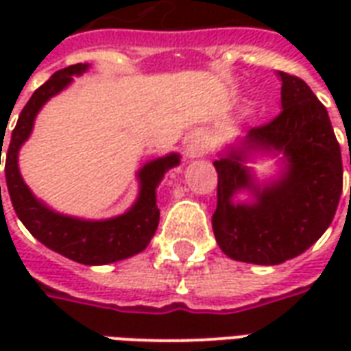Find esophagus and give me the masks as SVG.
<instances>
[{
  "instance_id": "34e87169",
  "label": "esophagus",
  "mask_w": 351,
  "mask_h": 351,
  "mask_svg": "<svg viewBox=\"0 0 351 351\" xmlns=\"http://www.w3.org/2000/svg\"><path fill=\"white\" fill-rule=\"evenodd\" d=\"M184 150H186V156L197 158L205 150V143L197 135H190V137H186V141H184Z\"/></svg>"
}]
</instances>
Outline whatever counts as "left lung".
Instances as JSON below:
<instances>
[{"instance_id":"obj_1","label":"left lung","mask_w":351,"mask_h":351,"mask_svg":"<svg viewBox=\"0 0 351 351\" xmlns=\"http://www.w3.org/2000/svg\"><path fill=\"white\" fill-rule=\"evenodd\" d=\"M278 77L280 114L252 128L214 161V237L228 258L244 263L280 265L301 256L331 226L342 193L340 145L327 108L304 80L284 71ZM258 153L280 160L279 175L265 183L245 165ZM241 191L251 193L250 202L234 201Z\"/></svg>"}]
</instances>
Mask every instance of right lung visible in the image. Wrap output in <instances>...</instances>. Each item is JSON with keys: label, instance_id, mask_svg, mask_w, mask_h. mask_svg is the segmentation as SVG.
<instances>
[{"label": "right lung", "instance_id": "add662e5", "mask_svg": "<svg viewBox=\"0 0 351 351\" xmlns=\"http://www.w3.org/2000/svg\"><path fill=\"white\" fill-rule=\"evenodd\" d=\"M90 64H77L54 73L41 88H37L22 108L14 125L5 160V178L12 206L20 221L32 235L50 250L82 265H107L128 259L143 252L152 241L160 223V208L156 205V188L169 169L180 163V154L171 152L152 160L138 169L137 201L125 213L107 220H84L52 210L27 188L19 169V152L34 131L35 118L43 105L65 90L86 71ZM1 160V148H0ZM1 199V186H0Z\"/></svg>", "mask_w": 351, "mask_h": 351}]
</instances>
